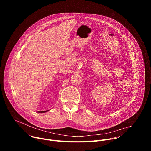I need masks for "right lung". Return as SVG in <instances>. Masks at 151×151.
Wrapping results in <instances>:
<instances>
[{
	"instance_id": "obj_1",
	"label": "right lung",
	"mask_w": 151,
	"mask_h": 151,
	"mask_svg": "<svg viewBox=\"0 0 151 151\" xmlns=\"http://www.w3.org/2000/svg\"><path fill=\"white\" fill-rule=\"evenodd\" d=\"M48 111H49V110L45 111H40V112H38V113H45V112H47Z\"/></svg>"
}]
</instances>
